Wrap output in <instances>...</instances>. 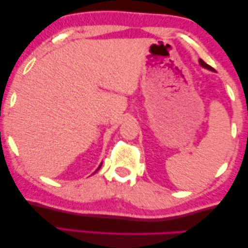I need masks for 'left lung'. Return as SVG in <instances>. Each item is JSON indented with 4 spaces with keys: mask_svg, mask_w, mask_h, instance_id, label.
<instances>
[{
    "mask_svg": "<svg viewBox=\"0 0 248 248\" xmlns=\"http://www.w3.org/2000/svg\"><path fill=\"white\" fill-rule=\"evenodd\" d=\"M199 62H200V64H201V66L202 67H203V68H206V69H209V70H214V69L212 68V67H211V66H209V64L208 63H205L204 62H203V60H202V59H200V60H199Z\"/></svg>",
    "mask_w": 248,
    "mask_h": 248,
    "instance_id": "obj_1",
    "label": "left lung"
}]
</instances>
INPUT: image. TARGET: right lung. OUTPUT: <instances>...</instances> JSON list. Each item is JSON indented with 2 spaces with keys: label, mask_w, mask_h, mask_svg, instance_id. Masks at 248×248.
Instances as JSON below:
<instances>
[{
  "label": "right lung",
  "mask_w": 248,
  "mask_h": 248,
  "mask_svg": "<svg viewBox=\"0 0 248 248\" xmlns=\"http://www.w3.org/2000/svg\"><path fill=\"white\" fill-rule=\"evenodd\" d=\"M100 167H101V165H100ZM100 167H99V168H97V170H99V169H100Z\"/></svg>",
  "instance_id": "1"
}]
</instances>
